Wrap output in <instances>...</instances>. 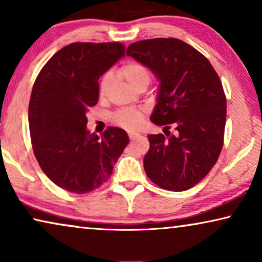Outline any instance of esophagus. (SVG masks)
Instances as JSON below:
<instances>
[{
  "label": "esophagus",
  "instance_id": "esophagus-1",
  "mask_svg": "<svg viewBox=\"0 0 262 262\" xmlns=\"http://www.w3.org/2000/svg\"><path fill=\"white\" fill-rule=\"evenodd\" d=\"M139 136V134H137V132H128V137H130L131 141H134L135 138H137Z\"/></svg>",
  "mask_w": 262,
  "mask_h": 262
}]
</instances>
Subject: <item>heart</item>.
Listing matches in <instances>:
<instances>
[{
	"label": "heart",
	"mask_w": 262,
	"mask_h": 262,
	"mask_svg": "<svg viewBox=\"0 0 262 262\" xmlns=\"http://www.w3.org/2000/svg\"><path fill=\"white\" fill-rule=\"evenodd\" d=\"M120 75L125 81L127 82L131 87H137L141 83H149L150 81V70L144 64L139 62H128L124 64L120 69ZM111 82H112V75L110 73L103 75L99 84V94L100 96H105L108 91ZM112 120L114 124L119 125L124 128L134 130L141 124L142 121V112L138 110L126 108L120 110L112 116Z\"/></svg>",
	"instance_id": "obj_1"
}]
</instances>
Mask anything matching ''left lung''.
<instances>
[{"label": "left lung", "mask_w": 262, "mask_h": 262, "mask_svg": "<svg viewBox=\"0 0 262 262\" xmlns=\"http://www.w3.org/2000/svg\"><path fill=\"white\" fill-rule=\"evenodd\" d=\"M126 55L160 81L150 120L164 126V135L148 136L145 173L167 191L192 188L209 174L223 148L227 99L220 76L205 56L180 39L136 41Z\"/></svg>", "instance_id": "left-lung-1"}]
</instances>
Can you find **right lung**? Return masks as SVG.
Wrapping results in <instances>:
<instances>
[{
    "label": "right lung",
    "mask_w": 262,
    "mask_h": 262,
    "mask_svg": "<svg viewBox=\"0 0 262 262\" xmlns=\"http://www.w3.org/2000/svg\"><path fill=\"white\" fill-rule=\"evenodd\" d=\"M125 56L120 42H73L56 52L34 82L28 106L33 152L50 180L82 194L108 180L128 144L126 131L111 126L99 137L87 130L99 100V78Z\"/></svg>",
    "instance_id": "obj_1"
}]
</instances>
